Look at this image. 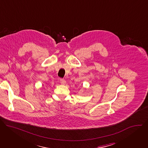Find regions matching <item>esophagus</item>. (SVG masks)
<instances>
[{
  "instance_id": "obj_1",
  "label": "esophagus",
  "mask_w": 148,
  "mask_h": 148,
  "mask_svg": "<svg viewBox=\"0 0 148 148\" xmlns=\"http://www.w3.org/2000/svg\"><path fill=\"white\" fill-rule=\"evenodd\" d=\"M60 82H61V84H65L66 82V80H65L64 79H62V78H61V79H60Z\"/></svg>"
}]
</instances>
